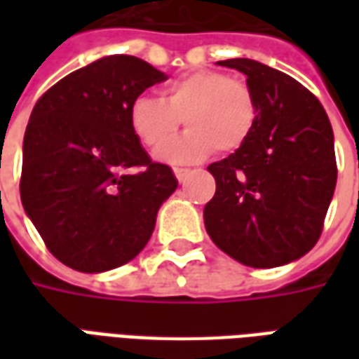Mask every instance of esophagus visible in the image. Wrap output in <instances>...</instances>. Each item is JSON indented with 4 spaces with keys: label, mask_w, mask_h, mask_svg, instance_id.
Wrapping results in <instances>:
<instances>
[{
    "label": "esophagus",
    "mask_w": 359,
    "mask_h": 359,
    "mask_svg": "<svg viewBox=\"0 0 359 359\" xmlns=\"http://www.w3.org/2000/svg\"><path fill=\"white\" fill-rule=\"evenodd\" d=\"M188 175H190V171H188V169H179V167L175 169V177H177V180H179V182H184Z\"/></svg>",
    "instance_id": "34e87169"
}]
</instances>
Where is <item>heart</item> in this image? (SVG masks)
Returning a JSON list of instances; mask_svg holds the SVG:
<instances>
[{"mask_svg":"<svg viewBox=\"0 0 359 359\" xmlns=\"http://www.w3.org/2000/svg\"><path fill=\"white\" fill-rule=\"evenodd\" d=\"M185 121L189 130L163 146ZM257 102L246 82L221 71H194L169 82L161 97L138 95L128 109L130 130L148 151L171 165L205 161L217 149L233 154L254 133Z\"/></svg>","mask_w":359,"mask_h":359,"instance_id":"heart-1","label":"heart"}]
</instances>
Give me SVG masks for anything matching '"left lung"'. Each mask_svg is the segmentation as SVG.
<instances>
[{"mask_svg": "<svg viewBox=\"0 0 359 359\" xmlns=\"http://www.w3.org/2000/svg\"><path fill=\"white\" fill-rule=\"evenodd\" d=\"M246 74L257 102L250 140L208 171L217 190L203 223L217 248L248 267L306 256L323 231L337 187L334 136L309 90L254 59L219 61Z\"/></svg>", "mask_w": 359, "mask_h": 359, "instance_id": "obj_1", "label": "left lung"}]
</instances>
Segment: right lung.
<instances>
[{
  "label": "right lung",
  "instance_id": "1",
  "mask_svg": "<svg viewBox=\"0 0 359 359\" xmlns=\"http://www.w3.org/2000/svg\"><path fill=\"white\" fill-rule=\"evenodd\" d=\"M167 81L134 55H107L38 100L22 142L20 202L61 264L103 273L148 244L161 203L179 182L130 130V103ZM142 166L140 173L125 168Z\"/></svg>",
  "mask_w": 359,
  "mask_h": 359
}]
</instances>
